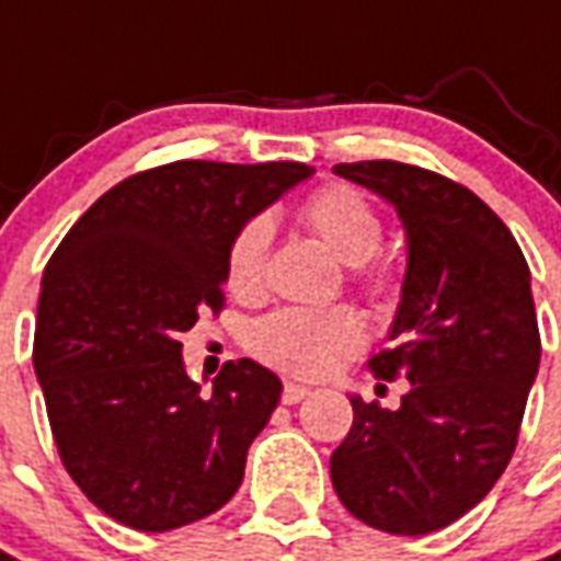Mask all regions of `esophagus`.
Segmentation results:
<instances>
[{
  "instance_id": "obj_1",
  "label": "esophagus",
  "mask_w": 561,
  "mask_h": 561,
  "mask_svg": "<svg viewBox=\"0 0 561 561\" xmlns=\"http://www.w3.org/2000/svg\"><path fill=\"white\" fill-rule=\"evenodd\" d=\"M306 397H309V388L294 385V381H285V388H282V402H285V405H297V402L306 400Z\"/></svg>"
}]
</instances>
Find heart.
Returning <instances> with one entry per match:
<instances>
[{
    "label": "heart",
    "instance_id": "1",
    "mask_svg": "<svg viewBox=\"0 0 561 561\" xmlns=\"http://www.w3.org/2000/svg\"><path fill=\"white\" fill-rule=\"evenodd\" d=\"M300 219L333 255L352 267L366 264L385 243L381 216L364 195H357L348 185L318 188L316 195L306 197ZM270 240H273V225L267 216L249 219L233 233L228 264H225L228 288L233 294L252 297L264 288ZM373 288H381V282L373 279ZM360 342H364V321L348 306L276 309L273 316L261 318L249 333V348L257 360L300 378L324 376L340 357L357 352Z\"/></svg>",
    "mask_w": 561,
    "mask_h": 561
}]
</instances>
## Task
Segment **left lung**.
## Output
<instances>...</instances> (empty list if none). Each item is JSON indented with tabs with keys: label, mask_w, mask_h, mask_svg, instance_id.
<instances>
[{
	"label": "left lung",
	"mask_w": 561,
	"mask_h": 561,
	"mask_svg": "<svg viewBox=\"0 0 561 561\" xmlns=\"http://www.w3.org/2000/svg\"><path fill=\"white\" fill-rule=\"evenodd\" d=\"M333 171L390 201L405 225L393 345L369 369L412 388L397 412L352 397L354 423L330 478L366 526L430 535L469 514L517 447L541 364L529 264L505 221L442 173L402 161Z\"/></svg>",
	"instance_id": "obj_1"
}]
</instances>
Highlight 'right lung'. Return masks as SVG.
I'll list each match as a JSON object with an SVG mask.
<instances>
[{
	"label": "right lung",
	"instance_id": "add662e5",
	"mask_svg": "<svg viewBox=\"0 0 561 561\" xmlns=\"http://www.w3.org/2000/svg\"><path fill=\"white\" fill-rule=\"evenodd\" d=\"M309 164L171 161L92 204L47 261L32 364L59 459L92 505L138 531L216 514L282 381L228 360L213 393L185 376L180 333L225 306L233 233Z\"/></svg>",
	"mask_w": 561,
	"mask_h": 561
}]
</instances>
